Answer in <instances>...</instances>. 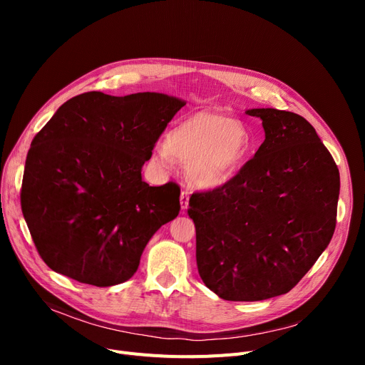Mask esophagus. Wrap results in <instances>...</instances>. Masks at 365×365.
Wrapping results in <instances>:
<instances>
[{"mask_svg":"<svg viewBox=\"0 0 365 365\" xmlns=\"http://www.w3.org/2000/svg\"><path fill=\"white\" fill-rule=\"evenodd\" d=\"M187 204H189V190H187V189H183L182 194H180V205H182V210H186V208H187Z\"/></svg>","mask_w":365,"mask_h":365,"instance_id":"obj_1","label":"esophagus"}]
</instances>
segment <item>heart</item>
Returning <instances> with one entry per match:
<instances>
[{
    "label": "heart",
    "mask_w": 365,
    "mask_h": 365,
    "mask_svg": "<svg viewBox=\"0 0 365 365\" xmlns=\"http://www.w3.org/2000/svg\"><path fill=\"white\" fill-rule=\"evenodd\" d=\"M250 139L242 123L219 113L200 112L180 121L165 142L157 146L163 165L175 158L186 164V171L195 185L217 187L231 179L241 167Z\"/></svg>",
    "instance_id": "1"
}]
</instances>
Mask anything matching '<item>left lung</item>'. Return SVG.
<instances>
[{"instance_id": "left-lung-1", "label": "left lung", "mask_w": 365, "mask_h": 365, "mask_svg": "<svg viewBox=\"0 0 365 365\" xmlns=\"http://www.w3.org/2000/svg\"><path fill=\"white\" fill-rule=\"evenodd\" d=\"M259 117L264 142L226 183L192 194L197 266L219 297L256 302L289 293L336 227L339 168L315 128L274 108Z\"/></svg>"}]
</instances>
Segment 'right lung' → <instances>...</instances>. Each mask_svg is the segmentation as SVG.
<instances>
[{"label":"right lung","mask_w":365,"mask_h":365,"mask_svg":"<svg viewBox=\"0 0 365 365\" xmlns=\"http://www.w3.org/2000/svg\"><path fill=\"white\" fill-rule=\"evenodd\" d=\"M185 105L163 93L87 91L35 134L21 204L50 269L96 287L138 271L148 241L180 212L179 185L149 186L140 171Z\"/></svg>","instance_id":"add662e5"}]
</instances>
